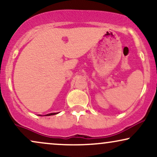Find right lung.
<instances>
[{"mask_svg":"<svg viewBox=\"0 0 157 157\" xmlns=\"http://www.w3.org/2000/svg\"><path fill=\"white\" fill-rule=\"evenodd\" d=\"M56 114H58V113H50V114H48V115H45V116H50V115H56ZM42 116V115H40Z\"/></svg>","mask_w":157,"mask_h":157,"instance_id":"1","label":"right lung"}]
</instances>
